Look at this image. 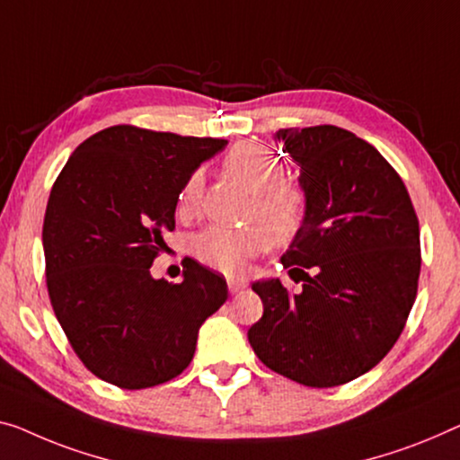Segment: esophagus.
<instances>
[{"label":"esophagus","instance_id":"esophagus-1","mask_svg":"<svg viewBox=\"0 0 460 460\" xmlns=\"http://www.w3.org/2000/svg\"><path fill=\"white\" fill-rule=\"evenodd\" d=\"M227 285H229L231 293H242L245 287H248V280H245L243 277H229Z\"/></svg>","mask_w":460,"mask_h":460}]
</instances>
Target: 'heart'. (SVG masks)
<instances>
[{"label":"heart","instance_id":"b5f03b06","mask_svg":"<svg viewBox=\"0 0 460 460\" xmlns=\"http://www.w3.org/2000/svg\"><path fill=\"white\" fill-rule=\"evenodd\" d=\"M223 171L256 194L252 215L267 227L260 223L245 227L210 225L191 239V253L210 269L237 272L243 269L248 258L269 248L270 237L277 243H287L297 235L305 221V196L296 183L280 180L283 164L270 148L260 144H235L223 159ZM200 194L202 175L196 171L183 183L177 198L180 215H191Z\"/></svg>","mask_w":460,"mask_h":460}]
</instances>
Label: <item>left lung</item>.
<instances>
[{
    "instance_id": "obj_1",
    "label": "left lung",
    "mask_w": 460,
    "mask_h": 460,
    "mask_svg": "<svg viewBox=\"0 0 460 460\" xmlns=\"http://www.w3.org/2000/svg\"><path fill=\"white\" fill-rule=\"evenodd\" d=\"M299 167L305 221L280 262V279L252 285L264 314L248 331L258 359L304 386L359 378L405 328L421 269L420 223L399 173L353 132L337 126L279 129Z\"/></svg>"
}]
</instances>
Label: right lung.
<instances>
[{
  "label": "right lung",
  "instance_id": "add662e5",
  "mask_svg": "<svg viewBox=\"0 0 460 460\" xmlns=\"http://www.w3.org/2000/svg\"><path fill=\"white\" fill-rule=\"evenodd\" d=\"M227 140L101 129L74 150L51 188L43 223L47 289L82 363L140 390L190 366L198 331L227 301V280L190 260L181 283L150 266L175 229L188 177Z\"/></svg>",
  "mask_w": 460,
  "mask_h": 460
}]
</instances>
